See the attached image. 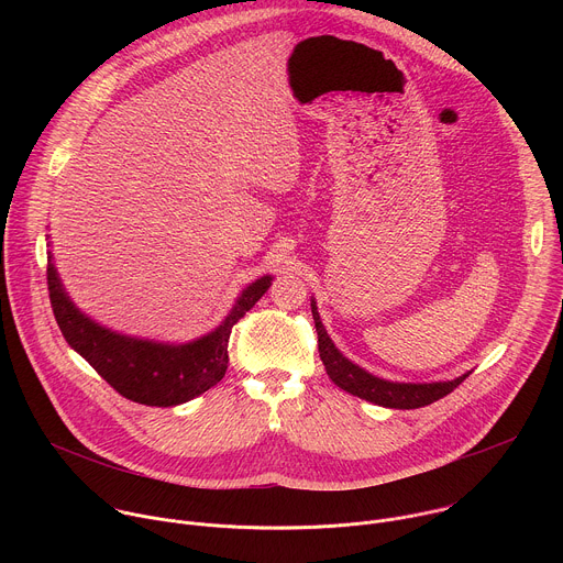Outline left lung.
Returning <instances> with one entry per match:
<instances>
[{
  "label": "left lung",
  "instance_id": "obj_1",
  "mask_svg": "<svg viewBox=\"0 0 563 563\" xmlns=\"http://www.w3.org/2000/svg\"><path fill=\"white\" fill-rule=\"evenodd\" d=\"M311 316H313L316 332H318L320 361H323L328 376L341 389H345L358 398H365V400H369V404H376L383 408H394V410L423 408V406H430V404H434V400L448 396L470 374L467 372L454 380H439V383H394V380L378 378V376L365 372L363 367H358L356 363H352L350 358H345L336 350V345L328 336L323 323H320L316 300H311Z\"/></svg>",
  "mask_w": 563,
  "mask_h": 563
}]
</instances>
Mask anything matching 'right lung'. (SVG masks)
<instances>
[{
	"instance_id": "right-lung-1",
	"label": "right lung",
	"mask_w": 563,
	"mask_h": 563,
	"mask_svg": "<svg viewBox=\"0 0 563 563\" xmlns=\"http://www.w3.org/2000/svg\"><path fill=\"white\" fill-rule=\"evenodd\" d=\"M48 296L66 343L124 398L151 408H174L200 396L222 380L229 363L227 345L231 328L269 289L272 276H263L238 296L222 323L202 339L183 345L144 341L102 328L79 311L62 287L53 254L48 252Z\"/></svg>"
}]
</instances>
